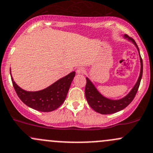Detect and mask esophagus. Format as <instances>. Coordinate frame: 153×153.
Here are the masks:
<instances>
[{
  "label": "esophagus",
  "mask_w": 153,
  "mask_h": 153,
  "mask_svg": "<svg viewBox=\"0 0 153 153\" xmlns=\"http://www.w3.org/2000/svg\"><path fill=\"white\" fill-rule=\"evenodd\" d=\"M76 73L78 74H83L85 73V69L83 68H78L76 69Z\"/></svg>",
  "instance_id": "1"
}]
</instances>
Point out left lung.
Returning a JSON list of instances; mask_svg holds the SVG:
<instances>
[{
  "label": "left lung",
  "instance_id": "1",
  "mask_svg": "<svg viewBox=\"0 0 153 153\" xmlns=\"http://www.w3.org/2000/svg\"><path fill=\"white\" fill-rule=\"evenodd\" d=\"M122 37L124 39H127L129 42H131L132 43L134 44L135 48L138 50L140 58V63H141L139 76H138L136 83L132 88L131 91L125 97H124L122 99H119V100H111V99L104 97L97 90V88L94 85V83L91 81V79L88 77H86L87 83H86L85 91L86 100H87L88 105L91 106V108L94 111L101 113V114H112V113H117V112L122 111L126 107L128 106L130 102L134 99L138 88H139L140 82H141L143 74V62L141 55H140V51L138 45H137L135 40L129 36H127V34H124Z\"/></svg>",
  "mask_w": 153,
  "mask_h": 153
}]
</instances>
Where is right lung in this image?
<instances>
[{
  "label": "right lung",
  "mask_w": 153,
  "mask_h": 153,
  "mask_svg": "<svg viewBox=\"0 0 153 153\" xmlns=\"http://www.w3.org/2000/svg\"><path fill=\"white\" fill-rule=\"evenodd\" d=\"M10 74L14 88L23 103L36 111L51 112L57 109L65 102L76 72H71L45 89L37 91H27L22 89L14 81L11 70Z\"/></svg>",
  "instance_id": "right-lung-1"
}]
</instances>
